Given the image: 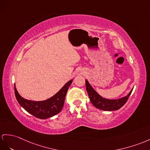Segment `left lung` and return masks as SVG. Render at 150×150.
I'll list each match as a JSON object with an SVG mask.
<instances>
[{
  "label": "left lung",
  "mask_w": 150,
  "mask_h": 150,
  "mask_svg": "<svg viewBox=\"0 0 150 150\" xmlns=\"http://www.w3.org/2000/svg\"><path fill=\"white\" fill-rule=\"evenodd\" d=\"M85 82L86 89L91 103L96 108L104 111H115L121 108L127 103L133 90V89L131 90L126 97L116 100H109L100 96L90 86L87 80Z\"/></svg>",
  "instance_id": "1"
}]
</instances>
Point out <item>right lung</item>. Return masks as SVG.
I'll return each instance as SVG.
<instances>
[{
	"instance_id": "right-lung-1",
	"label": "right lung",
	"mask_w": 150,
	"mask_h": 150,
	"mask_svg": "<svg viewBox=\"0 0 150 150\" xmlns=\"http://www.w3.org/2000/svg\"><path fill=\"white\" fill-rule=\"evenodd\" d=\"M72 80L68 81L52 97L44 101H32L25 99L18 93L14 86V93L18 103L25 110L39 119H46L58 114L63 108L65 97Z\"/></svg>"
}]
</instances>
